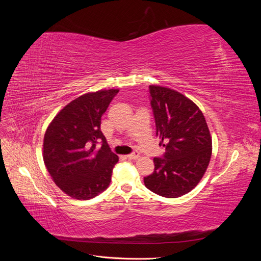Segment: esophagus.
Listing matches in <instances>:
<instances>
[{"instance_id":"1","label":"esophagus","mask_w":261,"mask_h":261,"mask_svg":"<svg viewBox=\"0 0 261 261\" xmlns=\"http://www.w3.org/2000/svg\"><path fill=\"white\" fill-rule=\"evenodd\" d=\"M126 158H127V159H129V160H136L139 158V153H138V151H135V152H133L128 155H126Z\"/></svg>"}]
</instances>
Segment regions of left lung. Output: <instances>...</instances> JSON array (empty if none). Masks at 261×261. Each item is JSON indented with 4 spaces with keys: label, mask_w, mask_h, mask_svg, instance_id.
<instances>
[{
    "label": "left lung",
    "mask_w": 261,
    "mask_h": 261,
    "mask_svg": "<svg viewBox=\"0 0 261 261\" xmlns=\"http://www.w3.org/2000/svg\"><path fill=\"white\" fill-rule=\"evenodd\" d=\"M156 136L165 148L154 158V171L144 178L149 191L177 198L194 189L206 172L212 139L202 112L194 102L167 87L149 86Z\"/></svg>",
    "instance_id": "8db88e82"
}]
</instances>
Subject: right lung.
I'll list each match as a JSON object with an SVG mask.
<instances>
[{"label":"right lung","mask_w":261,"mask_h":261,"mask_svg":"<svg viewBox=\"0 0 261 261\" xmlns=\"http://www.w3.org/2000/svg\"><path fill=\"white\" fill-rule=\"evenodd\" d=\"M117 92L110 89L83 94L63 108L46 128L45 168L61 191L74 199H91L111 181L118 156L110 149L100 125Z\"/></svg>","instance_id":"right-lung-1"}]
</instances>
